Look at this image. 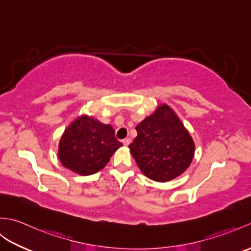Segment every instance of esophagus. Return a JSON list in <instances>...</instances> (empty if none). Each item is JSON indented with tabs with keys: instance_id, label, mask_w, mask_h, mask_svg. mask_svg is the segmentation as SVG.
Returning a JSON list of instances; mask_svg holds the SVG:
<instances>
[{
	"instance_id": "obj_1",
	"label": "esophagus",
	"mask_w": 251,
	"mask_h": 251,
	"mask_svg": "<svg viewBox=\"0 0 251 251\" xmlns=\"http://www.w3.org/2000/svg\"><path fill=\"white\" fill-rule=\"evenodd\" d=\"M122 142H123V145H124V146H128L130 143V139H129V138H126V139H123Z\"/></svg>"
}]
</instances>
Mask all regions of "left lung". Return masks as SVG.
<instances>
[{
    "label": "left lung",
    "instance_id": "obj_1",
    "mask_svg": "<svg viewBox=\"0 0 251 251\" xmlns=\"http://www.w3.org/2000/svg\"><path fill=\"white\" fill-rule=\"evenodd\" d=\"M137 137L130 153L148 178L157 182L175 179L189 167L194 155V142L169 106L137 125Z\"/></svg>",
    "mask_w": 251,
    "mask_h": 251
}]
</instances>
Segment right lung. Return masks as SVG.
<instances>
[{"mask_svg":"<svg viewBox=\"0 0 251 251\" xmlns=\"http://www.w3.org/2000/svg\"><path fill=\"white\" fill-rule=\"evenodd\" d=\"M122 146L114 129L93 117L82 116L69 126L59 145L63 166L82 176L102 169Z\"/></svg>","mask_w":251,"mask_h":251,"instance_id":"add662e5","label":"right lung"}]
</instances>
